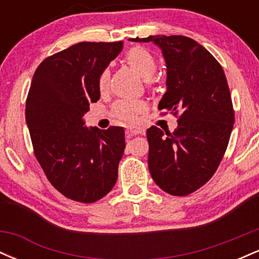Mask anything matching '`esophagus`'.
<instances>
[{
  "instance_id": "obj_1",
  "label": "esophagus",
  "mask_w": 259,
  "mask_h": 259,
  "mask_svg": "<svg viewBox=\"0 0 259 259\" xmlns=\"http://www.w3.org/2000/svg\"><path fill=\"white\" fill-rule=\"evenodd\" d=\"M145 133L144 129H136V127H130L126 129V138H133L135 135H142Z\"/></svg>"
}]
</instances>
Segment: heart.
I'll return each mask as SVG.
<instances>
[{"label": "heart", "instance_id": "heart-1", "mask_svg": "<svg viewBox=\"0 0 259 259\" xmlns=\"http://www.w3.org/2000/svg\"><path fill=\"white\" fill-rule=\"evenodd\" d=\"M126 62L130 67L139 74L141 78L151 79L157 69L156 59L147 50L142 47H133L127 51L125 56ZM109 78H111V72L108 68H106L101 73L99 78V89L100 91H106L109 85ZM148 85L152 84V81L148 80ZM147 112V105L145 101H120L115 103L113 107V114L118 119L126 121V123H135L139 119V115L145 114Z\"/></svg>", "mask_w": 259, "mask_h": 259}]
</instances>
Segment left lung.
I'll list each match as a JSON object with an SVG mask.
<instances>
[{
  "label": "left lung",
  "instance_id": "8db88e82",
  "mask_svg": "<svg viewBox=\"0 0 259 259\" xmlns=\"http://www.w3.org/2000/svg\"><path fill=\"white\" fill-rule=\"evenodd\" d=\"M130 41L153 42L162 50L167 64V92L158 109L179 115L174 133H164L157 126L147 129L150 174L167 194L190 195L215 173L234 126L224 70L190 37L156 35Z\"/></svg>",
  "mask_w": 259,
  "mask_h": 259
}]
</instances>
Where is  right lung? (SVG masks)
Instances as JSON below:
<instances>
[{"instance_id": "1", "label": "right lung", "mask_w": 259, "mask_h": 259, "mask_svg": "<svg viewBox=\"0 0 259 259\" xmlns=\"http://www.w3.org/2000/svg\"><path fill=\"white\" fill-rule=\"evenodd\" d=\"M123 42H79L41 62L32 76L25 119L47 179L70 200L92 203L115 185L125 148L120 126L84 125L100 100L99 78Z\"/></svg>"}]
</instances>
